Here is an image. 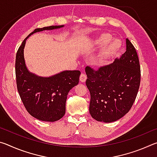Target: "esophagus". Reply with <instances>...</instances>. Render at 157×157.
Returning <instances> with one entry per match:
<instances>
[{
  "label": "esophagus",
  "mask_w": 157,
  "mask_h": 157,
  "mask_svg": "<svg viewBox=\"0 0 157 157\" xmlns=\"http://www.w3.org/2000/svg\"><path fill=\"white\" fill-rule=\"evenodd\" d=\"M86 78H87L86 75L84 73H82L80 75V77H79V80H80L81 82H84L86 80Z\"/></svg>",
  "instance_id": "esophagus-1"
}]
</instances>
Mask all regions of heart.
Segmentation results:
<instances>
[{
    "instance_id": "1",
    "label": "heart",
    "mask_w": 157,
    "mask_h": 157,
    "mask_svg": "<svg viewBox=\"0 0 157 157\" xmlns=\"http://www.w3.org/2000/svg\"><path fill=\"white\" fill-rule=\"evenodd\" d=\"M111 39L112 36L110 34L105 33L100 34L91 41V45L93 47H100L106 44L101 50L97 59L95 60V63L96 64H100L106 59L112 57L121 48V44L120 41L117 39Z\"/></svg>"
}]
</instances>
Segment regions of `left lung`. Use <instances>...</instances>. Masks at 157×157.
<instances>
[{"mask_svg": "<svg viewBox=\"0 0 157 157\" xmlns=\"http://www.w3.org/2000/svg\"><path fill=\"white\" fill-rule=\"evenodd\" d=\"M86 85L91 94L89 113L100 122L119 120L130 110L140 82L136 49L126 39V51L113 63L94 71L86 66Z\"/></svg>", "mask_w": 157, "mask_h": 157, "instance_id": "1", "label": "left lung"}]
</instances>
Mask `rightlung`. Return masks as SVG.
I'll list each match as a JSON object with an SVG mask.
<instances>
[{"instance_id": "obj_1", "label": "right lung", "mask_w": 157, "mask_h": 157, "mask_svg": "<svg viewBox=\"0 0 157 157\" xmlns=\"http://www.w3.org/2000/svg\"><path fill=\"white\" fill-rule=\"evenodd\" d=\"M63 27L64 25H52L35 29L24 39L16 56L18 94L28 112L39 121L55 122L64 116L68 92L78 84L81 73L79 71H63L50 77H41L30 72L24 58L26 40L36 33Z\"/></svg>"}]
</instances>
